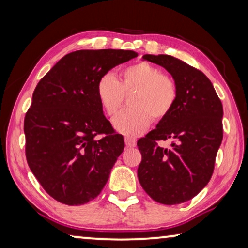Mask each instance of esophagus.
I'll return each mask as SVG.
<instances>
[{"label": "esophagus", "instance_id": "1", "mask_svg": "<svg viewBox=\"0 0 248 248\" xmlns=\"http://www.w3.org/2000/svg\"><path fill=\"white\" fill-rule=\"evenodd\" d=\"M124 142H125V146H127V147H135L136 144H137L136 139L130 138V137H125Z\"/></svg>", "mask_w": 248, "mask_h": 248}]
</instances>
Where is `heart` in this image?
Segmentation results:
<instances>
[{"label":"heart","mask_w":248,"mask_h":248,"mask_svg":"<svg viewBox=\"0 0 248 248\" xmlns=\"http://www.w3.org/2000/svg\"><path fill=\"white\" fill-rule=\"evenodd\" d=\"M131 92V108L121 111L113 119L114 129L127 137H136L147 130L152 118L155 121L165 119L172 112L179 95L175 81L146 62L124 67L119 81L113 75L106 74L96 83L97 100L109 117L120 109L124 94Z\"/></svg>","instance_id":"1"}]
</instances>
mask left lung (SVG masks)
<instances>
[{
  "label": "left lung",
  "mask_w": 248,
  "mask_h": 248,
  "mask_svg": "<svg viewBox=\"0 0 248 248\" xmlns=\"http://www.w3.org/2000/svg\"><path fill=\"white\" fill-rule=\"evenodd\" d=\"M142 58L166 69L179 90L172 112L137 141L141 153L138 180L149 197L162 204H179L209 183L222 140L221 101L207 76L170 55ZM170 139L169 149L157 141Z\"/></svg>",
  "instance_id": "8db88e82"
}]
</instances>
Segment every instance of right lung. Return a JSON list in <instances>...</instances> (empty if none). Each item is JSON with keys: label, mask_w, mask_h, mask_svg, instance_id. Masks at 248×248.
Returning <instances> with one entry per match:
<instances>
[{"label": "right lung", "mask_w": 248, "mask_h": 248, "mask_svg": "<svg viewBox=\"0 0 248 248\" xmlns=\"http://www.w3.org/2000/svg\"><path fill=\"white\" fill-rule=\"evenodd\" d=\"M137 56L121 49L73 51L34 89L24 118L26 157L55 200L67 205L88 203L107 184L124 141L104 117L96 83ZM99 134L104 136L97 139Z\"/></svg>", "instance_id": "1"}]
</instances>
